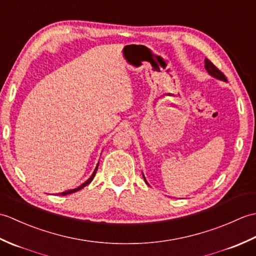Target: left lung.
I'll list each match as a JSON object with an SVG mask.
<instances>
[{
    "instance_id": "obj_1",
    "label": "left lung",
    "mask_w": 256,
    "mask_h": 256,
    "mask_svg": "<svg viewBox=\"0 0 256 256\" xmlns=\"http://www.w3.org/2000/svg\"><path fill=\"white\" fill-rule=\"evenodd\" d=\"M204 68H206V72H209V74L210 76H212V77H214V78H216V79H219V80H222V81H226V76L222 74L220 70L216 68L214 64H212L209 59H204ZM143 177H144V175H143ZM144 180L146 182V179H145V177H144Z\"/></svg>"
}]
</instances>
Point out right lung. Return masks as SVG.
I'll return each instance as SVG.
<instances>
[{"label":"right lung","instance_id":"add662e5","mask_svg":"<svg viewBox=\"0 0 256 256\" xmlns=\"http://www.w3.org/2000/svg\"><path fill=\"white\" fill-rule=\"evenodd\" d=\"M98 166H99V162H98V165H96V170H94V174H92L91 175V177L88 179V180H86V182H84L82 184H81V186H79L78 188H74V189H70V190H66V192H60L59 194V196H66V194H74V192H78V190H80V189H82L84 187H86V184H89L91 182H92V179H94V177L96 176V170H98Z\"/></svg>","mask_w":256,"mask_h":256}]
</instances>
